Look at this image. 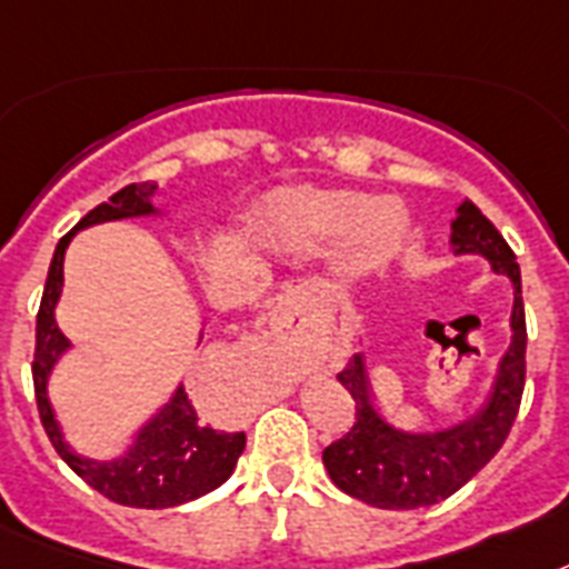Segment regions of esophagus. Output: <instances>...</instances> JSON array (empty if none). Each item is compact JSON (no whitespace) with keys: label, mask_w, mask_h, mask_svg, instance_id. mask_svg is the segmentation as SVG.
Segmentation results:
<instances>
[{"label":"esophagus","mask_w":569,"mask_h":569,"mask_svg":"<svg viewBox=\"0 0 569 569\" xmlns=\"http://www.w3.org/2000/svg\"><path fill=\"white\" fill-rule=\"evenodd\" d=\"M302 288H290L279 296V305H276V326L284 331V335H296L302 328Z\"/></svg>","instance_id":"obj_1"}]
</instances>
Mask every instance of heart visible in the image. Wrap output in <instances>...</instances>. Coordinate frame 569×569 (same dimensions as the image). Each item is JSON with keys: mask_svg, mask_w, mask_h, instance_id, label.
Masks as SVG:
<instances>
[{"mask_svg": "<svg viewBox=\"0 0 569 569\" xmlns=\"http://www.w3.org/2000/svg\"><path fill=\"white\" fill-rule=\"evenodd\" d=\"M264 232L299 250H319L346 241L351 270H375L398 250L407 214L392 200L346 189H281L267 197Z\"/></svg>", "mask_w": 569, "mask_h": 569, "instance_id": "b5f03b06", "label": "heart"}]
</instances>
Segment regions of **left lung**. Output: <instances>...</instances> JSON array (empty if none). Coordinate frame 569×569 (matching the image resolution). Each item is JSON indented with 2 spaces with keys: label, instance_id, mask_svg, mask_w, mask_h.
<instances>
[{
  "label": "left lung",
  "instance_id": "8db88e82",
  "mask_svg": "<svg viewBox=\"0 0 569 569\" xmlns=\"http://www.w3.org/2000/svg\"><path fill=\"white\" fill-rule=\"evenodd\" d=\"M450 247L453 256H482L495 273L511 281V342L497 363L495 383L480 410L442 430L412 433L389 425L375 407L363 355H355L349 369L337 375L355 398L358 421L322 450V462L340 491L378 509H419L459 491L503 448L518 419L527 383V317L515 252L471 200L459 206L450 223Z\"/></svg>",
  "mask_w": 569,
  "mask_h": 569
}]
</instances>
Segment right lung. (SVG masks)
Segmentation results:
<instances>
[{
	"label": "right lung",
	"mask_w": 569,
	"mask_h": 569,
	"mask_svg": "<svg viewBox=\"0 0 569 569\" xmlns=\"http://www.w3.org/2000/svg\"><path fill=\"white\" fill-rule=\"evenodd\" d=\"M157 189V182L124 186L107 203L96 206L87 218H81V223L72 232L60 238L54 258H51L46 290H42L40 313H37V349L34 366H31L40 421L60 459L83 482L101 491L107 500L133 506V509H171V506H182L189 500H197V497L209 495V491H214L232 477L234 462H238V457L243 453V445H247L243 433H227V430L206 425L191 407L182 383L173 389L171 401L166 407H159L157 416H150L139 427V433L133 436V445L121 457L104 459V462L74 453L72 445L63 439V430L54 419V410H51V369L58 366L66 351L72 349V342L66 340V335L58 328V319H54V308H58V299L63 293L66 247H69L78 229L107 223V220L159 214V209L153 206Z\"/></svg>",
	"instance_id": "add662e5"
}]
</instances>
